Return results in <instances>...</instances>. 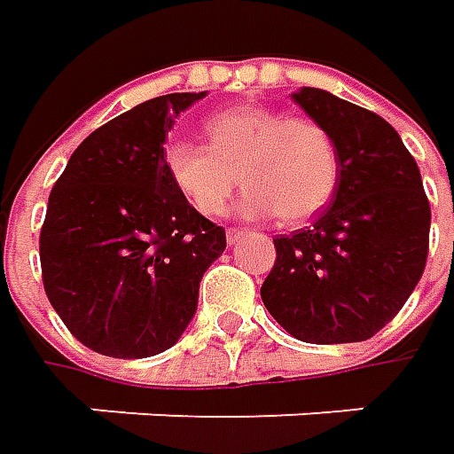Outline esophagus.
<instances>
[{"label": "esophagus", "mask_w": 454, "mask_h": 454, "mask_svg": "<svg viewBox=\"0 0 454 454\" xmlns=\"http://www.w3.org/2000/svg\"><path fill=\"white\" fill-rule=\"evenodd\" d=\"M242 235H245L242 230H227V242H230V245H235L237 239H239Z\"/></svg>", "instance_id": "1"}]
</instances>
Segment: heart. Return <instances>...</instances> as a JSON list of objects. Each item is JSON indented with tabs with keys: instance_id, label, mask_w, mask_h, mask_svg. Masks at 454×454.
Masks as SVG:
<instances>
[{
	"instance_id": "heart-1",
	"label": "heart",
	"mask_w": 454,
	"mask_h": 454,
	"mask_svg": "<svg viewBox=\"0 0 454 454\" xmlns=\"http://www.w3.org/2000/svg\"><path fill=\"white\" fill-rule=\"evenodd\" d=\"M204 136L207 146L171 141L164 149L168 182L201 215H219L237 182L247 186L237 204L239 217L278 215L283 224L316 217L336 192L339 151L310 118L235 106L212 115Z\"/></svg>"
}]
</instances>
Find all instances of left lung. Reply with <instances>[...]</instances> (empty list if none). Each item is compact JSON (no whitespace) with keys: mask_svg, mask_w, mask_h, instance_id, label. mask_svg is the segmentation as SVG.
Wrapping results in <instances>:
<instances>
[{"mask_svg":"<svg viewBox=\"0 0 454 454\" xmlns=\"http://www.w3.org/2000/svg\"><path fill=\"white\" fill-rule=\"evenodd\" d=\"M293 100L331 133L339 184L308 230L275 239L278 260L260 295L298 340H366L425 272L429 201L419 166L381 115L321 88H301Z\"/></svg>","mask_w":454,"mask_h":454,"instance_id":"left-lung-1","label":"left lung"}]
</instances>
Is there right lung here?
Masks as SVG:
<instances>
[{"label":"right lung","mask_w":454,"mask_h":454,"mask_svg":"<svg viewBox=\"0 0 454 454\" xmlns=\"http://www.w3.org/2000/svg\"><path fill=\"white\" fill-rule=\"evenodd\" d=\"M201 93L133 106L73 151L47 201L44 293L70 333L114 358H146L182 339L207 268L227 247L168 182L164 144Z\"/></svg>","instance_id":"1"}]
</instances>
